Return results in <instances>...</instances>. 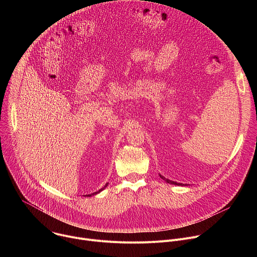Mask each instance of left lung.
Segmentation results:
<instances>
[{
    "instance_id": "8db88e82",
    "label": "left lung",
    "mask_w": 257,
    "mask_h": 257,
    "mask_svg": "<svg viewBox=\"0 0 257 257\" xmlns=\"http://www.w3.org/2000/svg\"><path fill=\"white\" fill-rule=\"evenodd\" d=\"M160 177L163 179V180H165L167 183H170V184H173V185H178V186H184V184H182V183H177V182H174V181H171V180H169V179H166L164 176H162L161 174H160Z\"/></svg>"
}]
</instances>
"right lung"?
I'll return each mask as SVG.
<instances>
[{
  "label": "right lung",
  "instance_id": "add662e5",
  "mask_svg": "<svg viewBox=\"0 0 257 257\" xmlns=\"http://www.w3.org/2000/svg\"><path fill=\"white\" fill-rule=\"evenodd\" d=\"M107 184H108V183H106V184H105V185H104V186H103V187H102V188H101V189H99V190H98V191H96V192H93V193H91V194H87V195H86V196H87V197H90V196H91V195H95V194H97V193H99V192H100V191H102V190H103V189H104V188H105V187H106V186H107Z\"/></svg>",
  "mask_w": 257,
  "mask_h": 257
}]
</instances>
